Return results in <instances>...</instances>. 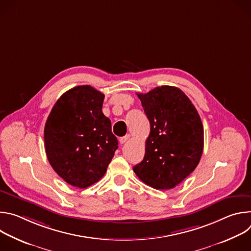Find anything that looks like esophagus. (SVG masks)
<instances>
[{"label": "esophagus", "mask_w": 251, "mask_h": 251, "mask_svg": "<svg viewBox=\"0 0 251 251\" xmlns=\"http://www.w3.org/2000/svg\"><path fill=\"white\" fill-rule=\"evenodd\" d=\"M129 139H130V135H126V136H124V137H121V138L119 139L120 144H124V143H126Z\"/></svg>", "instance_id": "1"}]
</instances>
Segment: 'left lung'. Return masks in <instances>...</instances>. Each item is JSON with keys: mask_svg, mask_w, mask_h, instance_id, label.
Segmentation results:
<instances>
[{"mask_svg": "<svg viewBox=\"0 0 251 251\" xmlns=\"http://www.w3.org/2000/svg\"><path fill=\"white\" fill-rule=\"evenodd\" d=\"M150 121L143 161L133 167L140 180L171 190L197 168L203 150V128L196 107L177 87L163 85L137 93Z\"/></svg>", "mask_w": 251, "mask_h": 251, "instance_id": "8db88e82", "label": "left lung"}]
</instances>
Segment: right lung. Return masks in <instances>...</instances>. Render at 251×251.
I'll use <instances>...</instances> for the list:
<instances>
[{
  "label": "right lung",
  "mask_w": 251,
  "mask_h": 251,
  "mask_svg": "<svg viewBox=\"0 0 251 251\" xmlns=\"http://www.w3.org/2000/svg\"><path fill=\"white\" fill-rule=\"evenodd\" d=\"M104 94L90 85L69 89L56 101L45 126L52 169L74 187L85 189L106 173L118 148L111 121L102 112Z\"/></svg>",
  "instance_id": "right-lung-1"
}]
</instances>
